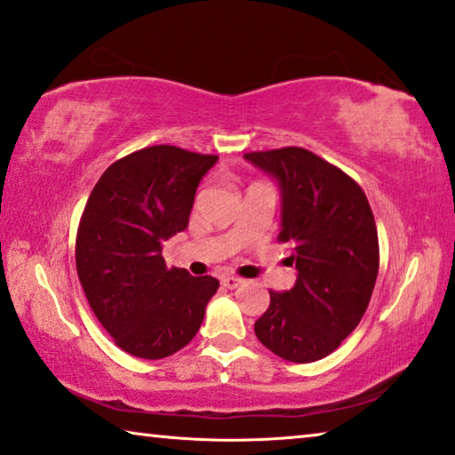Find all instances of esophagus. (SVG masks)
Instances as JSON below:
<instances>
[{"label": "esophagus", "mask_w": 455, "mask_h": 455, "mask_svg": "<svg viewBox=\"0 0 455 455\" xmlns=\"http://www.w3.org/2000/svg\"><path fill=\"white\" fill-rule=\"evenodd\" d=\"M243 281L242 278H235V276H221V286H226V289H237Z\"/></svg>", "instance_id": "34e87169"}]
</instances>
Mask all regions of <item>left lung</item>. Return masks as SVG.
Wrapping results in <instances>:
<instances>
[{
  "label": "left lung",
  "mask_w": 455,
  "mask_h": 455,
  "mask_svg": "<svg viewBox=\"0 0 455 455\" xmlns=\"http://www.w3.org/2000/svg\"><path fill=\"white\" fill-rule=\"evenodd\" d=\"M276 180L281 234L297 283L270 291L256 338L283 360L307 364L330 355L364 317L379 276V234L364 191L338 166L305 148L248 152Z\"/></svg>",
  "instance_id": "left-lung-1"
}]
</instances>
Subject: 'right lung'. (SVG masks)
Instances as JSON below:
<instances>
[{
  "label": "right lung",
  "instance_id": "add662e5",
  "mask_svg": "<svg viewBox=\"0 0 455 455\" xmlns=\"http://www.w3.org/2000/svg\"><path fill=\"white\" fill-rule=\"evenodd\" d=\"M218 156L150 146L97 180L76 232V275L91 309L124 352L166 358L199 331L220 281L166 268L163 242L188 226L195 193Z\"/></svg>",
  "mask_w": 455,
  "mask_h": 455
}]
</instances>
